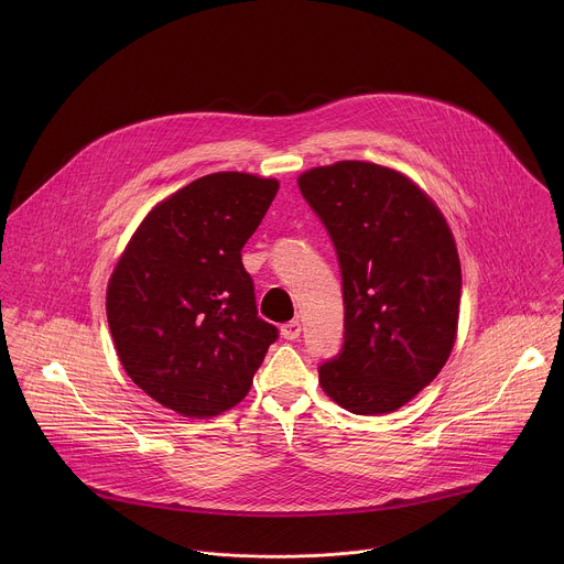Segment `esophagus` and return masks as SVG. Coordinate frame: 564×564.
<instances>
[{
  "mask_svg": "<svg viewBox=\"0 0 564 564\" xmlns=\"http://www.w3.org/2000/svg\"><path fill=\"white\" fill-rule=\"evenodd\" d=\"M280 332H282V336H284L286 340H295V338H300V334H302V323L297 322V319L284 323V325L280 327Z\"/></svg>",
  "mask_w": 564,
  "mask_h": 564,
  "instance_id": "obj_1",
  "label": "esophagus"
}]
</instances>
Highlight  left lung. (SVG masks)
Masks as SVG:
<instances>
[{
	"instance_id": "1",
	"label": "left lung",
	"mask_w": 564,
	"mask_h": 564,
	"mask_svg": "<svg viewBox=\"0 0 564 564\" xmlns=\"http://www.w3.org/2000/svg\"><path fill=\"white\" fill-rule=\"evenodd\" d=\"M297 184L343 278V347L322 362V389L354 414L393 412L438 376L456 340L463 275L452 230L389 166L340 161Z\"/></svg>"
}]
</instances>
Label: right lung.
<instances>
[{
	"label": "right lung",
	"mask_w": 564,
	"mask_h": 564,
	"mask_svg": "<svg viewBox=\"0 0 564 564\" xmlns=\"http://www.w3.org/2000/svg\"><path fill=\"white\" fill-rule=\"evenodd\" d=\"M278 188L239 171L191 182L143 219L110 275L106 315L126 373L182 416L241 402L278 338L241 260Z\"/></svg>",
	"instance_id": "add662e5"
}]
</instances>
